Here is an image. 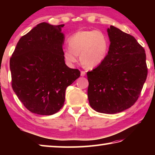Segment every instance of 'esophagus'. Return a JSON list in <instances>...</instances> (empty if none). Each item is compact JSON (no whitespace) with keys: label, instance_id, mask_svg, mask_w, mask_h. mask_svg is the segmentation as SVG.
Here are the masks:
<instances>
[{"label":"esophagus","instance_id":"34e87169","mask_svg":"<svg viewBox=\"0 0 155 155\" xmlns=\"http://www.w3.org/2000/svg\"><path fill=\"white\" fill-rule=\"evenodd\" d=\"M85 75V71H81V77H84Z\"/></svg>","mask_w":155,"mask_h":155}]
</instances>
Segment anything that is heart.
Returning <instances> with one entry per match:
<instances>
[{"instance_id": "1", "label": "heart", "mask_w": 155, "mask_h": 155, "mask_svg": "<svg viewBox=\"0 0 155 155\" xmlns=\"http://www.w3.org/2000/svg\"><path fill=\"white\" fill-rule=\"evenodd\" d=\"M69 48L63 51L66 64L72 66L81 61L88 68H95L105 59L108 52L109 41L107 36L100 31H79L68 38Z\"/></svg>"}]
</instances>
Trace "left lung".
Instances as JSON below:
<instances>
[{
	"instance_id": "1",
	"label": "left lung",
	"mask_w": 155,
	"mask_h": 155,
	"mask_svg": "<svg viewBox=\"0 0 155 155\" xmlns=\"http://www.w3.org/2000/svg\"><path fill=\"white\" fill-rule=\"evenodd\" d=\"M105 59L87 76L91 107L114 114L130 108L137 101L148 74L145 50L134 37L110 26Z\"/></svg>"
}]
</instances>
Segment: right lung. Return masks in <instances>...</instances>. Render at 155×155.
Listing matches in <instances>:
<instances>
[{"instance_id":"add662e5","label":"right lung","mask_w":155,"mask_h":155,"mask_svg":"<svg viewBox=\"0 0 155 155\" xmlns=\"http://www.w3.org/2000/svg\"><path fill=\"white\" fill-rule=\"evenodd\" d=\"M64 25L41 22L20 39L10 58L12 86L33 114L50 115L64 106L65 90L80 77L63 57Z\"/></svg>"}]
</instances>
